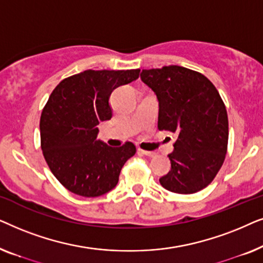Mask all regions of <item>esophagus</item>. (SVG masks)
Here are the masks:
<instances>
[{
	"instance_id": "obj_1",
	"label": "esophagus",
	"mask_w": 263,
	"mask_h": 263,
	"mask_svg": "<svg viewBox=\"0 0 263 263\" xmlns=\"http://www.w3.org/2000/svg\"><path fill=\"white\" fill-rule=\"evenodd\" d=\"M138 152H139L140 154H143V156H147V157H153L154 154H156L154 152H149V151H143V149H141V148H139Z\"/></svg>"
}]
</instances>
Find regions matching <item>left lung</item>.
Listing matches in <instances>:
<instances>
[{
    "label": "left lung",
    "mask_w": 263,
    "mask_h": 263,
    "mask_svg": "<svg viewBox=\"0 0 263 263\" xmlns=\"http://www.w3.org/2000/svg\"><path fill=\"white\" fill-rule=\"evenodd\" d=\"M141 80L159 100L158 129L178 135L168 154L171 170L160 184L176 194L200 192L228 152V111L218 89L203 74L179 66L143 69Z\"/></svg>",
    "instance_id": "1"
}]
</instances>
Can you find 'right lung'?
<instances>
[{"label": "right lung", "instance_id": "add662e5", "mask_svg": "<svg viewBox=\"0 0 263 263\" xmlns=\"http://www.w3.org/2000/svg\"><path fill=\"white\" fill-rule=\"evenodd\" d=\"M139 75L140 69H88L63 79L50 95L39 124L41 147L53 176L69 192L97 197L116 186L136 147L97 141V125L112 117L111 92Z\"/></svg>", "mask_w": 263, "mask_h": 263}]
</instances>
